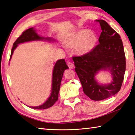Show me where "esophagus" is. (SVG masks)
I'll return each mask as SVG.
<instances>
[{
  "mask_svg": "<svg viewBox=\"0 0 135 135\" xmlns=\"http://www.w3.org/2000/svg\"><path fill=\"white\" fill-rule=\"evenodd\" d=\"M68 67L70 68V69H73V68H74V64L71 62H68Z\"/></svg>",
  "mask_w": 135,
  "mask_h": 135,
  "instance_id": "obj_1",
  "label": "esophagus"
}]
</instances>
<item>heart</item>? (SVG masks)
Here are the masks:
<instances>
[{"label": "heart", "instance_id": "obj_1", "mask_svg": "<svg viewBox=\"0 0 135 135\" xmlns=\"http://www.w3.org/2000/svg\"><path fill=\"white\" fill-rule=\"evenodd\" d=\"M97 37L87 29H82L71 35L66 40L68 47H74L75 52L79 55H83L89 52L95 45Z\"/></svg>", "mask_w": 135, "mask_h": 135}]
</instances>
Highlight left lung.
Segmentation results:
<instances>
[{"label":"left lung","mask_w":135,"mask_h":135,"mask_svg":"<svg viewBox=\"0 0 135 135\" xmlns=\"http://www.w3.org/2000/svg\"><path fill=\"white\" fill-rule=\"evenodd\" d=\"M101 26L99 44L92 50L80 56H74L75 70L84 93L94 101H100L115 95L120 90L126 68V61L120 36L108 23L97 20ZM100 70H109L112 82L99 84L95 79Z\"/></svg>","instance_id":"obj_1"}]
</instances>
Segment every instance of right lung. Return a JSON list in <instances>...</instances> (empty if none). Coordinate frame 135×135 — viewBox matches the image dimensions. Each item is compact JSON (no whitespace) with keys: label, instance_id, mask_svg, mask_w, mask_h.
Masks as SVG:
<instances>
[{"label":"right lung","instance_id":"right-lung-1","mask_svg":"<svg viewBox=\"0 0 135 135\" xmlns=\"http://www.w3.org/2000/svg\"><path fill=\"white\" fill-rule=\"evenodd\" d=\"M39 40H47L49 42H54L55 39L51 37H41L36 32V30L34 27H31L22 33V34L14 42L11 51L10 60L12 58V55L18 44L25 43L31 41H39ZM68 66L66 64L64 59L58 60L55 63L53 70L52 74V85H51V92L50 97L43 104L38 106H30L29 108L35 109H45L50 108L56 103L58 99V93L60 91L61 82L62 75L64 71L68 69Z\"/></svg>","mask_w":135,"mask_h":135}]
</instances>
